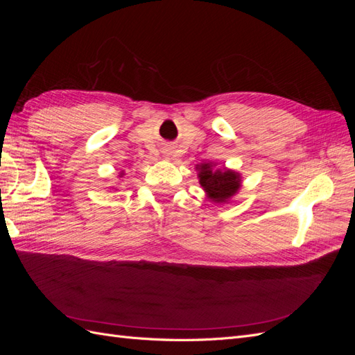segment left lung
Returning <instances> with one entry per match:
<instances>
[{
    "mask_svg": "<svg viewBox=\"0 0 355 355\" xmlns=\"http://www.w3.org/2000/svg\"><path fill=\"white\" fill-rule=\"evenodd\" d=\"M200 184L213 201H227L240 188L239 173L231 170H213L210 164L200 166Z\"/></svg>",
    "mask_w": 355,
    "mask_h": 355,
    "instance_id": "left-lung-1",
    "label": "left lung"
}]
</instances>
